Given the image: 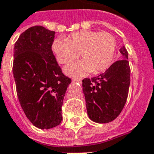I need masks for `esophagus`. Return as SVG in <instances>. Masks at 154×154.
I'll use <instances>...</instances> for the list:
<instances>
[{"mask_svg":"<svg viewBox=\"0 0 154 154\" xmlns=\"http://www.w3.org/2000/svg\"><path fill=\"white\" fill-rule=\"evenodd\" d=\"M73 81H75V82H77V83H81V79H73Z\"/></svg>","mask_w":154,"mask_h":154,"instance_id":"obj_1","label":"esophagus"}]
</instances>
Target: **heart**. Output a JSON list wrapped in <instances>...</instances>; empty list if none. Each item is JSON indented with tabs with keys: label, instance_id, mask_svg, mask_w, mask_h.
Here are the masks:
<instances>
[{
	"label": "heart",
	"instance_id": "1",
	"mask_svg": "<svg viewBox=\"0 0 154 154\" xmlns=\"http://www.w3.org/2000/svg\"><path fill=\"white\" fill-rule=\"evenodd\" d=\"M116 47V39L108 32L81 31L71 34L67 39L56 38L52 51L61 64L76 59L80 54L82 60L65 66L64 72L71 77H82L90 72L97 74L109 68Z\"/></svg>",
	"mask_w": 154,
	"mask_h": 154
}]
</instances>
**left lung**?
<instances>
[{
	"mask_svg": "<svg viewBox=\"0 0 154 154\" xmlns=\"http://www.w3.org/2000/svg\"><path fill=\"white\" fill-rule=\"evenodd\" d=\"M119 52L120 59L104 73L82 81L87 113L93 122H112L121 113L127 102L131 69L126 48L121 47Z\"/></svg>",
	"mask_w": 154,
	"mask_h": 154,
	"instance_id": "left-lung-1",
	"label": "left lung"
}]
</instances>
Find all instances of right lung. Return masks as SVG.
<instances>
[{"label": "right lung", "instance_id": "1", "mask_svg": "<svg viewBox=\"0 0 154 154\" xmlns=\"http://www.w3.org/2000/svg\"><path fill=\"white\" fill-rule=\"evenodd\" d=\"M55 32L34 26L14 46L12 72L16 92L27 118L39 129L62 120V106L71 79L65 76L51 50Z\"/></svg>", "mask_w": 154, "mask_h": 154}]
</instances>
